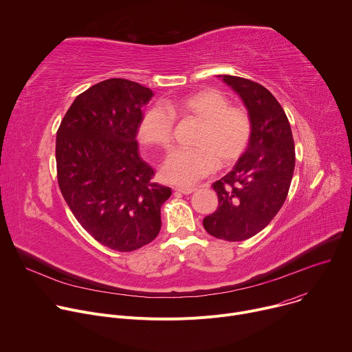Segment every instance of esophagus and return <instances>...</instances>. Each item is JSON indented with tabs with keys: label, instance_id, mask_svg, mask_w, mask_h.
Masks as SVG:
<instances>
[{
	"label": "esophagus",
	"instance_id": "34e87169",
	"mask_svg": "<svg viewBox=\"0 0 352 352\" xmlns=\"http://www.w3.org/2000/svg\"><path fill=\"white\" fill-rule=\"evenodd\" d=\"M175 192H178V193H184V195H189V193H192V192H195V188H181V186H178V188H175L174 189Z\"/></svg>",
	"mask_w": 352,
	"mask_h": 352
}]
</instances>
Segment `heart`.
Returning a JSON list of instances; mask_svg holds the SVG:
<instances>
[{"label": "heart", "instance_id": "1", "mask_svg": "<svg viewBox=\"0 0 352 352\" xmlns=\"http://www.w3.org/2000/svg\"><path fill=\"white\" fill-rule=\"evenodd\" d=\"M174 116L202 122L193 142L196 148L175 150L160 167V177L174 185H193L212 174L217 164H234L243 155L252 133L249 114L243 109L230 106V100L219 90L204 89L168 103L167 107H150L139 124L140 142L168 148L174 135Z\"/></svg>", "mask_w": 352, "mask_h": 352}]
</instances>
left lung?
Wrapping results in <instances>:
<instances>
[{
	"mask_svg": "<svg viewBox=\"0 0 352 352\" xmlns=\"http://www.w3.org/2000/svg\"><path fill=\"white\" fill-rule=\"evenodd\" d=\"M219 78L242 98L252 133L234 168L212 185L219 208L204 219V227L235 242L256 235L281 209L294 174L295 146L283 107L265 86L239 76Z\"/></svg>",
	"mask_w": 352,
	"mask_h": 352,
	"instance_id": "1",
	"label": "left lung"
}]
</instances>
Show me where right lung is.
Masks as SVG:
<instances>
[{"instance_id":"obj_1","label":"right lung","mask_w":352,"mask_h":352,"mask_svg":"<svg viewBox=\"0 0 352 352\" xmlns=\"http://www.w3.org/2000/svg\"><path fill=\"white\" fill-rule=\"evenodd\" d=\"M153 91L128 79L100 82L75 100L57 132L61 193L80 226L102 245L131 252L162 228L168 186L139 157L142 107Z\"/></svg>"}]
</instances>
